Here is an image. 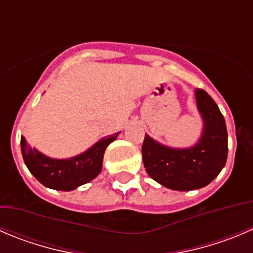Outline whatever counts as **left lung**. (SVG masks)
I'll use <instances>...</instances> for the list:
<instances>
[{"instance_id":"1","label":"left lung","mask_w":253,"mask_h":253,"mask_svg":"<svg viewBox=\"0 0 253 253\" xmlns=\"http://www.w3.org/2000/svg\"><path fill=\"white\" fill-rule=\"evenodd\" d=\"M205 128L193 148L171 149L146 134L142 144L144 168L152 179L173 190H194L211 183L227 159L226 124L219 107L207 91L195 92Z\"/></svg>"}]
</instances>
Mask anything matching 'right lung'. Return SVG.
<instances>
[{"label":"right lung","instance_id":"right-lung-1","mask_svg":"<svg viewBox=\"0 0 253 253\" xmlns=\"http://www.w3.org/2000/svg\"><path fill=\"white\" fill-rule=\"evenodd\" d=\"M120 132L100 139L85 153L72 159H51L32 148L21 137V149L27 168L44 186L69 192L92 180L101 171L102 158L106 147L116 139Z\"/></svg>","mask_w":253,"mask_h":253}]
</instances>
